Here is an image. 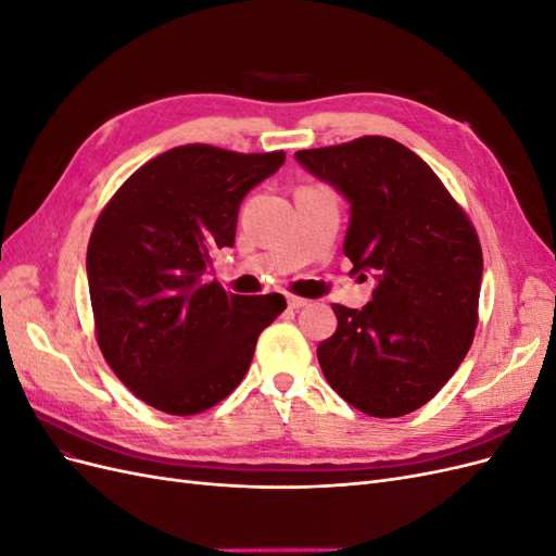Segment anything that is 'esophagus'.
I'll use <instances>...</instances> for the list:
<instances>
[{
  "label": "esophagus",
  "instance_id": "esophagus-1",
  "mask_svg": "<svg viewBox=\"0 0 556 556\" xmlns=\"http://www.w3.org/2000/svg\"><path fill=\"white\" fill-rule=\"evenodd\" d=\"M285 299H288V306H290V308H304V306H308L306 299L294 296V294H285Z\"/></svg>",
  "mask_w": 556,
  "mask_h": 556
}]
</instances>
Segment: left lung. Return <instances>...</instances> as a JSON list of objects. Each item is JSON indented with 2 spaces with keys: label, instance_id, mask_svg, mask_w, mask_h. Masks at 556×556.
I'll list each match as a JSON object with an SVG mask.
<instances>
[{
  "label": "left lung",
  "instance_id": "obj_1",
  "mask_svg": "<svg viewBox=\"0 0 556 556\" xmlns=\"http://www.w3.org/2000/svg\"><path fill=\"white\" fill-rule=\"evenodd\" d=\"M294 157L345 197L350 274L376 280L364 308L331 306L339 327L317 345V362L350 406L408 415L441 392L473 343L478 233L431 166L394 139L362 137Z\"/></svg>",
  "mask_w": 556,
  "mask_h": 556
}]
</instances>
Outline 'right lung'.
<instances>
[{"instance_id":"1","label":"right lung","mask_w":556,"mask_h":556,"mask_svg":"<svg viewBox=\"0 0 556 556\" xmlns=\"http://www.w3.org/2000/svg\"><path fill=\"white\" fill-rule=\"evenodd\" d=\"M285 162L204 143L172 148L134 172L99 215L88 285L102 355L148 406L197 415L248 374L282 294H227L204 282L211 255L237 239L245 194Z\"/></svg>"}]
</instances>
